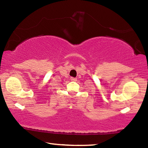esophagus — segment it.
Returning <instances> with one entry per match:
<instances>
[{"label": "esophagus", "instance_id": "1", "mask_svg": "<svg viewBox=\"0 0 148 148\" xmlns=\"http://www.w3.org/2000/svg\"><path fill=\"white\" fill-rule=\"evenodd\" d=\"M71 81H72V82H76V81H77V78H76V77H71Z\"/></svg>", "mask_w": 148, "mask_h": 148}]
</instances>
